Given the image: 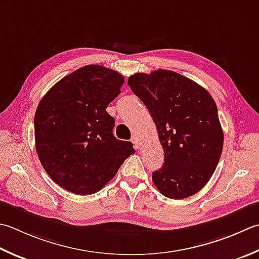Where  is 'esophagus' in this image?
Listing matches in <instances>:
<instances>
[{
    "label": "esophagus",
    "instance_id": "1",
    "mask_svg": "<svg viewBox=\"0 0 259 259\" xmlns=\"http://www.w3.org/2000/svg\"><path fill=\"white\" fill-rule=\"evenodd\" d=\"M131 141H133V143H134V145H135V148H139L140 141H139V139H138V137L134 136V137H133V139H131Z\"/></svg>",
    "mask_w": 259,
    "mask_h": 259
}]
</instances>
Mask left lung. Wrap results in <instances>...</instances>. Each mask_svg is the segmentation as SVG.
<instances>
[{"mask_svg": "<svg viewBox=\"0 0 259 259\" xmlns=\"http://www.w3.org/2000/svg\"><path fill=\"white\" fill-rule=\"evenodd\" d=\"M128 85L149 110L165 153L163 167L153 173L155 186L169 199L194 195L214 173L224 147L214 100L173 70L137 73Z\"/></svg>", "mask_w": 259, "mask_h": 259, "instance_id": "1", "label": "left lung"}]
</instances>
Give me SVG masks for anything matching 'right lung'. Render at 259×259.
<instances>
[{"mask_svg": "<svg viewBox=\"0 0 259 259\" xmlns=\"http://www.w3.org/2000/svg\"><path fill=\"white\" fill-rule=\"evenodd\" d=\"M124 77L113 69L88 65L50 89L34 114L35 149L52 180L78 195L99 192L135 153L130 141L113 136L108 105Z\"/></svg>", "mask_w": 259, "mask_h": 259, "instance_id": "add662e5", "label": "right lung"}]
</instances>
